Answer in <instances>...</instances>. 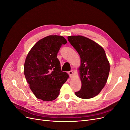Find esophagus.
Returning a JSON list of instances; mask_svg holds the SVG:
<instances>
[{"label": "esophagus", "instance_id": "1", "mask_svg": "<svg viewBox=\"0 0 130 130\" xmlns=\"http://www.w3.org/2000/svg\"><path fill=\"white\" fill-rule=\"evenodd\" d=\"M68 74H69L70 77H72L73 76V75H74V72L72 71V70H71V71L68 72Z\"/></svg>", "mask_w": 130, "mask_h": 130}]
</instances>
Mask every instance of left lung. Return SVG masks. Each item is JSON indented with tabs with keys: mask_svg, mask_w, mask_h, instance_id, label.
I'll return each mask as SVG.
<instances>
[{
	"mask_svg": "<svg viewBox=\"0 0 130 130\" xmlns=\"http://www.w3.org/2000/svg\"><path fill=\"white\" fill-rule=\"evenodd\" d=\"M68 40L81 58L78 68L81 81L80 90L75 93L81 99H90L99 94L107 82L109 63L103 47L82 36H70Z\"/></svg>",
	"mask_w": 130,
	"mask_h": 130,
	"instance_id": "obj_1",
	"label": "left lung"
}]
</instances>
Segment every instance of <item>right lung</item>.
<instances>
[{"label":"right lung","instance_id":"obj_1","mask_svg":"<svg viewBox=\"0 0 130 130\" xmlns=\"http://www.w3.org/2000/svg\"><path fill=\"white\" fill-rule=\"evenodd\" d=\"M61 36L50 35L38 41L27 54L24 67L25 77L37 99L53 101L69 77L61 71L57 55L62 44L67 43Z\"/></svg>","mask_w":130,"mask_h":130}]
</instances>
